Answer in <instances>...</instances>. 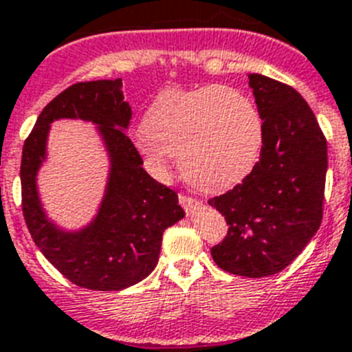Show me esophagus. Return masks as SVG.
<instances>
[{
  "label": "esophagus",
  "mask_w": 352,
  "mask_h": 352,
  "mask_svg": "<svg viewBox=\"0 0 352 352\" xmlns=\"http://www.w3.org/2000/svg\"><path fill=\"white\" fill-rule=\"evenodd\" d=\"M179 204H182L183 210H185L186 213H190V211H194L195 208L201 206V201H199V199L190 197V195L179 194Z\"/></svg>",
  "instance_id": "1"
}]
</instances>
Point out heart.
I'll return each instance as SVG.
<instances>
[{
  "label": "heart",
  "mask_w": 352,
  "mask_h": 352,
  "mask_svg": "<svg viewBox=\"0 0 352 352\" xmlns=\"http://www.w3.org/2000/svg\"><path fill=\"white\" fill-rule=\"evenodd\" d=\"M264 126L250 96L222 84L166 89L149 105L139 149L157 173L178 157L183 178L220 192L243 182L259 160Z\"/></svg>",
  "instance_id": "b5f03b06"
}]
</instances>
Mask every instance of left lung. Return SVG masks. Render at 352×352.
I'll return each mask as SVG.
<instances>
[{"mask_svg": "<svg viewBox=\"0 0 352 352\" xmlns=\"http://www.w3.org/2000/svg\"><path fill=\"white\" fill-rule=\"evenodd\" d=\"M248 84L263 118V148L243 182L208 201L229 226L211 257L232 275L261 278L287 268L321 226L328 146L296 89L261 74H248Z\"/></svg>", "mask_w": 352, "mask_h": 352, "instance_id": "1", "label": "left lung"}]
</instances>
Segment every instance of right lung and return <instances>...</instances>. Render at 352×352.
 <instances>
[{"label":"right lung","mask_w":352,"mask_h":352,"mask_svg":"<svg viewBox=\"0 0 352 352\" xmlns=\"http://www.w3.org/2000/svg\"><path fill=\"white\" fill-rule=\"evenodd\" d=\"M121 86V79H104L61 91L40 113L21 160L23 213L31 238L61 275L91 291H121L146 278L158 263L164 231L185 217L178 194L141 167V155L125 133L132 109ZM63 117L98 124L111 162L99 213L79 232L51 223L36 188L50 123Z\"/></svg>","instance_id":"add662e5"}]
</instances>
